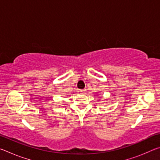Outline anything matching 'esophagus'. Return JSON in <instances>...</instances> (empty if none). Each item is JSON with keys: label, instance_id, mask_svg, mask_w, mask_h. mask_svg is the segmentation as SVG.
Masks as SVG:
<instances>
[{"label": "esophagus", "instance_id": "obj_1", "mask_svg": "<svg viewBox=\"0 0 160 160\" xmlns=\"http://www.w3.org/2000/svg\"><path fill=\"white\" fill-rule=\"evenodd\" d=\"M80 92L81 93H82V94H84L85 92V90H80Z\"/></svg>", "mask_w": 160, "mask_h": 160}]
</instances>
